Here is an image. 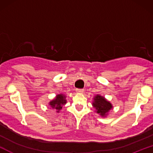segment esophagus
Here are the masks:
<instances>
[{
    "instance_id": "esophagus-1",
    "label": "esophagus",
    "mask_w": 153,
    "mask_h": 153,
    "mask_svg": "<svg viewBox=\"0 0 153 153\" xmlns=\"http://www.w3.org/2000/svg\"><path fill=\"white\" fill-rule=\"evenodd\" d=\"M75 91L77 93H82L84 91V90L82 88H76L75 89Z\"/></svg>"
}]
</instances>
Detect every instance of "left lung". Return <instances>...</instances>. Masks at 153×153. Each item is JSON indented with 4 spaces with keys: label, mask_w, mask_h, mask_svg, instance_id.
<instances>
[{
    "label": "left lung",
    "mask_w": 153,
    "mask_h": 153,
    "mask_svg": "<svg viewBox=\"0 0 153 153\" xmlns=\"http://www.w3.org/2000/svg\"><path fill=\"white\" fill-rule=\"evenodd\" d=\"M94 106L97 110V113L101 116H105L111 108H112L111 104L107 101L103 96H97L94 98V102L93 103Z\"/></svg>",
    "instance_id": "8db88e82"
}]
</instances>
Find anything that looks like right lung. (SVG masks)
Here are the masks:
<instances>
[{
  "label": "right lung",
  "instance_id": "1",
  "mask_svg": "<svg viewBox=\"0 0 153 153\" xmlns=\"http://www.w3.org/2000/svg\"><path fill=\"white\" fill-rule=\"evenodd\" d=\"M65 96H63L62 94H59L57 95L55 99L51 101L50 103V105L53 108H55L56 110H57V112H59V110L62 109L63 105H65Z\"/></svg>",
  "mask_w": 153,
  "mask_h": 153
}]
</instances>
